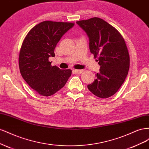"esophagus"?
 I'll return each mask as SVG.
<instances>
[{"instance_id": "34e87169", "label": "esophagus", "mask_w": 149, "mask_h": 149, "mask_svg": "<svg viewBox=\"0 0 149 149\" xmlns=\"http://www.w3.org/2000/svg\"><path fill=\"white\" fill-rule=\"evenodd\" d=\"M74 73H75L76 74H79L83 73V70H74Z\"/></svg>"}]
</instances>
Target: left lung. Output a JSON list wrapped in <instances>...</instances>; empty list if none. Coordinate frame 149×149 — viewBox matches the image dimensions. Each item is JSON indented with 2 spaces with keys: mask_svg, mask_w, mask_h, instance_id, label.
<instances>
[{
  "mask_svg": "<svg viewBox=\"0 0 149 149\" xmlns=\"http://www.w3.org/2000/svg\"><path fill=\"white\" fill-rule=\"evenodd\" d=\"M87 33L90 52L100 65L96 79L88 88L100 98L109 97L118 91L127 77L130 58L125 40L118 30L98 17L76 22Z\"/></svg>",
  "mask_w": 149,
  "mask_h": 149,
  "instance_id": "1",
  "label": "left lung"
}]
</instances>
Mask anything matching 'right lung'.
<instances>
[{
  "label": "right lung",
  "mask_w": 149,
  "mask_h": 149,
  "mask_svg": "<svg viewBox=\"0 0 149 149\" xmlns=\"http://www.w3.org/2000/svg\"><path fill=\"white\" fill-rule=\"evenodd\" d=\"M71 22L44 21L31 29L22 43L19 57L20 71L30 86L43 96H50L64 86L71 75L70 69L52 66L49 57Z\"/></svg>",
  "instance_id": "add662e5"
}]
</instances>
